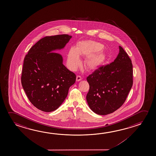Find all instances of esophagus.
Wrapping results in <instances>:
<instances>
[{"mask_svg": "<svg viewBox=\"0 0 156 156\" xmlns=\"http://www.w3.org/2000/svg\"><path fill=\"white\" fill-rule=\"evenodd\" d=\"M82 79V77H80V76H77V77H76V80H77V82L80 81Z\"/></svg>", "mask_w": 156, "mask_h": 156, "instance_id": "obj_1", "label": "esophagus"}]
</instances>
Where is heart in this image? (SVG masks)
<instances>
[{"label": "heart", "mask_w": 156, "mask_h": 156, "mask_svg": "<svg viewBox=\"0 0 156 156\" xmlns=\"http://www.w3.org/2000/svg\"><path fill=\"white\" fill-rule=\"evenodd\" d=\"M102 46L94 42H84L79 44L77 48H71L67 55V63L69 68L76 70L80 64L79 55L87 56L91 53L101 49ZM105 60V56L102 54H92L87 57L84 62L85 67L87 69L94 70L100 66Z\"/></svg>", "instance_id": "obj_1"}]
</instances>
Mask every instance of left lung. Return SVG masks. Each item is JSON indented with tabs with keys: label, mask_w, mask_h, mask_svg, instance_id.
<instances>
[{
	"label": "left lung",
	"mask_w": 156,
	"mask_h": 156,
	"mask_svg": "<svg viewBox=\"0 0 156 156\" xmlns=\"http://www.w3.org/2000/svg\"><path fill=\"white\" fill-rule=\"evenodd\" d=\"M90 89L87 101L98 115L114 112L125 102L133 85V65L122 47L114 61L87 77Z\"/></svg>",
	"instance_id": "1"
}]
</instances>
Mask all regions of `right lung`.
<instances>
[{"instance_id":"obj_1","label":"right lung","mask_w":156,"mask_h":156,"mask_svg":"<svg viewBox=\"0 0 156 156\" xmlns=\"http://www.w3.org/2000/svg\"><path fill=\"white\" fill-rule=\"evenodd\" d=\"M72 38L66 34L46 36L36 42L24 60L21 83L33 105L44 112L57 109L66 98L76 76L63 64L60 54Z\"/></svg>"}]
</instances>
